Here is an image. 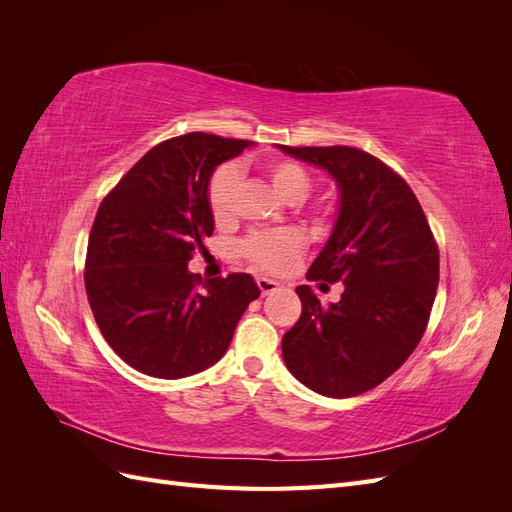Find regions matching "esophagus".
Masks as SVG:
<instances>
[{
	"label": "esophagus",
	"mask_w": 512,
	"mask_h": 512,
	"mask_svg": "<svg viewBox=\"0 0 512 512\" xmlns=\"http://www.w3.org/2000/svg\"><path fill=\"white\" fill-rule=\"evenodd\" d=\"M256 284H258V288H260V292H262V297H265V294L275 292V290H277V286H280V284L273 282V280H267V277H258Z\"/></svg>",
	"instance_id": "esophagus-1"
}]
</instances>
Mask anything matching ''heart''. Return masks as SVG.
Segmentation results:
<instances>
[{"label":"heart","mask_w":512,"mask_h":512,"mask_svg":"<svg viewBox=\"0 0 512 512\" xmlns=\"http://www.w3.org/2000/svg\"><path fill=\"white\" fill-rule=\"evenodd\" d=\"M265 173L286 203L297 205L307 198L312 190V177L307 168L294 160H273L265 164ZM239 185V170L235 164H222L211 175L207 185V205L213 220L224 224L230 220L232 205H235V192ZM303 250V237L294 230L280 232H258L241 245L243 256L254 267L265 271H284L290 262Z\"/></svg>","instance_id":"heart-1"}]
</instances>
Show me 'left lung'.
Instances as JSON below:
<instances>
[{
	"mask_svg": "<svg viewBox=\"0 0 512 512\" xmlns=\"http://www.w3.org/2000/svg\"><path fill=\"white\" fill-rule=\"evenodd\" d=\"M280 149L337 183V220L307 280L344 284L331 305L297 288L303 312L282 337L284 363L324 397L361 395L421 342L440 280L438 245L410 185L378 158L346 145Z\"/></svg>",
	"mask_w": 512,
	"mask_h": 512,
	"instance_id": "left-lung-1",
	"label": "left lung"
}]
</instances>
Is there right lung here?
I'll list each match as a JSON object with an SVG mask.
<instances>
[{
    "label": "right lung",
    "instance_id": "right-lung-1",
    "mask_svg": "<svg viewBox=\"0 0 512 512\" xmlns=\"http://www.w3.org/2000/svg\"><path fill=\"white\" fill-rule=\"evenodd\" d=\"M250 145L205 132L170 138L102 200L87 245V299L108 346L141 374L177 380L218 363L260 297L250 273L203 282L188 269L213 235V170Z\"/></svg>",
    "mask_w": 512,
    "mask_h": 512
}]
</instances>
